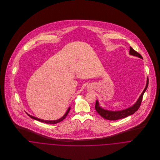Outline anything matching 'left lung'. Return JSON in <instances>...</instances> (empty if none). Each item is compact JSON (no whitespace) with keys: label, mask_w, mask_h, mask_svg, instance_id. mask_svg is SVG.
I'll use <instances>...</instances> for the list:
<instances>
[{"label":"left lung","mask_w":160,"mask_h":160,"mask_svg":"<svg viewBox=\"0 0 160 160\" xmlns=\"http://www.w3.org/2000/svg\"><path fill=\"white\" fill-rule=\"evenodd\" d=\"M129 54L131 55L135 56V57H137L138 58H142V57L136 50H134L131 47H130ZM148 78H147V83H146V86H145L144 90L143 91L142 93L140 94V95L139 96L136 102L132 106H131L128 108L119 110V111H111L109 110H106L100 106L98 101L97 100L96 103H95V110L102 118H103L104 119H108V120H117V119L126 118L131 114H133L137 112L138 108L140 107V105L142 100L143 95L148 88Z\"/></svg>","instance_id":"8db88e82"}]
</instances>
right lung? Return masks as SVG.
Listing matches in <instances>:
<instances>
[{
    "label": "right lung",
    "mask_w": 160,
    "mask_h": 160,
    "mask_svg": "<svg viewBox=\"0 0 160 160\" xmlns=\"http://www.w3.org/2000/svg\"><path fill=\"white\" fill-rule=\"evenodd\" d=\"M70 108H71V107H69L68 108L67 111L66 112L65 114H64L62 118H60L58 119L53 120V121L44 120V119H40V118H38L37 117H34V116H31V115H30V114H28V113H26V114H28V115L30 118H31L32 119H35V120H38V121H39L42 122H46L47 124H56V123H58V122H60L62 121L67 117V116L69 112V110H70Z\"/></svg>",
    "instance_id": "right-lung-1"
}]
</instances>
